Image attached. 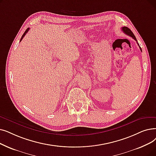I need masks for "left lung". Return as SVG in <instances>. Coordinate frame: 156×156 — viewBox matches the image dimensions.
<instances>
[{
  "mask_svg": "<svg viewBox=\"0 0 156 156\" xmlns=\"http://www.w3.org/2000/svg\"><path fill=\"white\" fill-rule=\"evenodd\" d=\"M122 31L126 34H127V35H128V36H131V37H133L135 41H136L137 42V40H136V37H135V36L134 35V34L133 33V32L129 29L128 27H123L122 28ZM138 46H139V47H140V50H141V51H142V50H141V47L140 46V45H139V44L138 43Z\"/></svg>",
  "mask_w": 156,
  "mask_h": 156,
  "instance_id": "1",
  "label": "left lung"
}]
</instances>
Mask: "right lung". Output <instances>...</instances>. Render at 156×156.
Wrapping results in <instances>:
<instances>
[{
	"label": "right lung",
	"instance_id": "1",
	"mask_svg": "<svg viewBox=\"0 0 156 156\" xmlns=\"http://www.w3.org/2000/svg\"><path fill=\"white\" fill-rule=\"evenodd\" d=\"M29 28H28V29H27V30H25V32H24V33H23V36H22V38H21V39H20V41H22V39H23V37H24V36H25V34H27V32H28V31H29Z\"/></svg>",
	"mask_w": 156,
	"mask_h": 156
}]
</instances>
